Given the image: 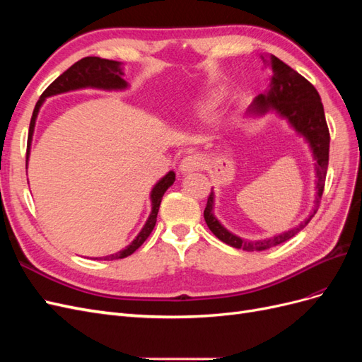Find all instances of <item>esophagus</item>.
I'll list each match as a JSON object with an SVG mask.
<instances>
[{
    "label": "esophagus",
    "mask_w": 362,
    "mask_h": 362,
    "mask_svg": "<svg viewBox=\"0 0 362 362\" xmlns=\"http://www.w3.org/2000/svg\"><path fill=\"white\" fill-rule=\"evenodd\" d=\"M202 168V157L198 154H190L187 157H184L181 164H180V170L182 173H189L194 172Z\"/></svg>",
    "instance_id": "1"
}]
</instances>
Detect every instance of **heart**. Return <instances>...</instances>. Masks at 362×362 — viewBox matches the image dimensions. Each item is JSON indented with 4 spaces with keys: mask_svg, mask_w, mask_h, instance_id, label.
Masks as SVG:
<instances>
[{
    "mask_svg": "<svg viewBox=\"0 0 362 362\" xmlns=\"http://www.w3.org/2000/svg\"><path fill=\"white\" fill-rule=\"evenodd\" d=\"M214 105H216V100H214V98H211L210 101H205L204 104H201V110H202L204 113H208V112L213 110Z\"/></svg>",
    "mask_w": 362,
    "mask_h": 362,
    "instance_id": "heart-1",
    "label": "heart"
}]
</instances>
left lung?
I'll return each instance as SVG.
<instances>
[{
	"label": "left lung",
	"mask_w": 362,
	"mask_h": 362,
	"mask_svg": "<svg viewBox=\"0 0 362 362\" xmlns=\"http://www.w3.org/2000/svg\"><path fill=\"white\" fill-rule=\"evenodd\" d=\"M266 68L270 71V87L266 93L258 95L254 103L247 108L249 116H262L267 112H276L278 116L284 117L294 128L298 134H300L306 144L310 145L313 158L315 160V190L317 196L311 214L296 228L288 231L273 235L266 240H243L228 229L217 221L213 208H214V192L210 193L204 210V218L210 228V231L223 243L243 249V250H266L269 247L278 246L294 237L299 231L310 223L314 214L319 210L320 199L325 189L327 161H329V129H327L323 104L319 92L315 87L303 76L291 69L288 64L284 63L275 56L262 57Z\"/></svg>",
	"instance_id": "1"
}]
</instances>
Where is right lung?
I'll return each mask as SVG.
<instances>
[{"instance_id": "right-lung-1", "label": "right lung", "mask_w": 362, "mask_h": 362, "mask_svg": "<svg viewBox=\"0 0 362 362\" xmlns=\"http://www.w3.org/2000/svg\"><path fill=\"white\" fill-rule=\"evenodd\" d=\"M122 76H124V71H122V63L120 62L107 60L101 57H84L76 63H74L68 71H64L59 76V78L54 80L47 87V90L40 95L35 110H33V116L30 120V129H28V141H27V164H28L30 149H31V139H33V133H35L36 119H37L40 107L47 98L60 95V93H66L71 90L86 89V87H92V89H101V90H124L128 87V83L122 78ZM173 181H175V172L170 170L164 175V177L154 185V189L151 190V205H152L151 214L144 228H141V231L137 234V237L133 240V242H131L125 249L116 252V254L107 255V257H98L93 259L112 261V259L125 258L144 245V242L149 237L152 229L156 226L163 194L173 184Z\"/></svg>"}]
</instances>
